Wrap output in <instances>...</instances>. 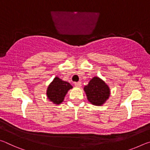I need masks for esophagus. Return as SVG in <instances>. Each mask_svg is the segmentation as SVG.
<instances>
[{"label":"esophagus","mask_w":150,"mask_h":150,"mask_svg":"<svg viewBox=\"0 0 150 150\" xmlns=\"http://www.w3.org/2000/svg\"><path fill=\"white\" fill-rule=\"evenodd\" d=\"M75 85L77 87H81V82L75 83Z\"/></svg>","instance_id":"34e87169"}]
</instances>
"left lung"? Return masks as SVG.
<instances>
[{
  "mask_svg": "<svg viewBox=\"0 0 150 150\" xmlns=\"http://www.w3.org/2000/svg\"><path fill=\"white\" fill-rule=\"evenodd\" d=\"M88 102L95 106H102L106 103L110 95V89L102 79L95 76L84 87Z\"/></svg>",
  "mask_w": 150,
  "mask_h": 150,
  "instance_id": "obj_1",
  "label": "left lung"
}]
</instances>
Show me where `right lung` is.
I'll return each instance as SVG.
<instances>
[{
	"label": "right lung",
	"mask_w": 150,
	"mask_h": 150,
	"mask_svg": "<svg viewBox=\"0 0 150 150\" xmlns=\"http://www.w3.org/2000/svg\"><path fill=\"white\" fill-rule=\"evenodd\" d=\"M73 86L67 81H63L56 76L48 85L46 95L50 102L54 105H60L64 100L65 96Z\"/></svg>",
	"instance_id": "1"
}]
</instances>
